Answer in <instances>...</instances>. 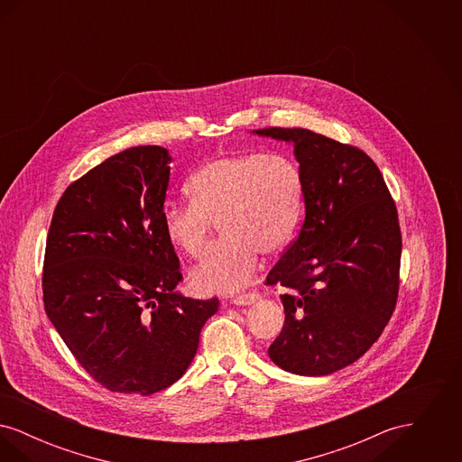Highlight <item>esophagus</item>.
<instances>
[{"mask_svg":"<svg viewBox=\"0 0 462 462\" xmlns=\"http://www.w3.org/2000/svg\"><path fill=\"white\" fill-rule=\"evenodd\" d=\"M260 298H262V294H258V292H244V294L236 296V298L232 300V303L237 305V307H247V305L256 303Z\"/></svg>","mask_w":462,"mask_h":462,"instance_id":"obj_1","label":"esophagus"}]
</instances>
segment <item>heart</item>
Segmentation results:
<instances>
[{
    "label": "heart",
    "instance_id": "obj_1",
    "mask_svg": "<svg viewBox=\"0 0 462 462\" xmlns=\"http://www.w3.org/2000/svg\"><path fill=\"white\" fill-rule=\"evenodd\" d=\"M187 206L166 204V239L200 256L220 221L223 237L192 270L202 292L232 294L249 282L260 253L275 256L292 241L303 208V176L286 155L242 152L215 157L185 185Z\"/></svg>",
    "mask_w": 462,
    "mask_h": 462
}]
</instances>
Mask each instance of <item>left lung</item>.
Here are the masks:
<instances>
[{
    "label": "left lung",
    "instance_id": "1",
    "mask_svg": "<svg viewBox=\"0 0 462 462\" xmlns=\"http://www.w3.org/2000/svg\"><path fill=\"white\" fill-rule=\"evenodd\" d=\"M254 134L294 145L305 220L266 277L284 287L286 322L268 355L298 375H328L367 352L395 310L402 234L395 202L364 151L305 128Z\"/></svg>",
    "mask_w": 462,
    "mask_h": 462
}]
</instances>
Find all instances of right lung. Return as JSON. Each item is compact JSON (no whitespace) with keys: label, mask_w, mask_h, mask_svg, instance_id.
Here are the masks:
<instances>
[{"label":"right lung","mask_w":462,"mask_h":462,"mask_svg":"<svg viewBox=\"0 0 462 462\" xmlns=\"http://www.w3.org/2000/svg\"><path fill=\"white\" fill-rule=\"evenodd\" d=\"M170 162L157 145L112 155L67 187L48 230L46 315L81 367L117 393L178 381L220 305L175 291L180 262L162 228Z\"/></svg>","instance_id":"right-lung-1"}]
</instances>
